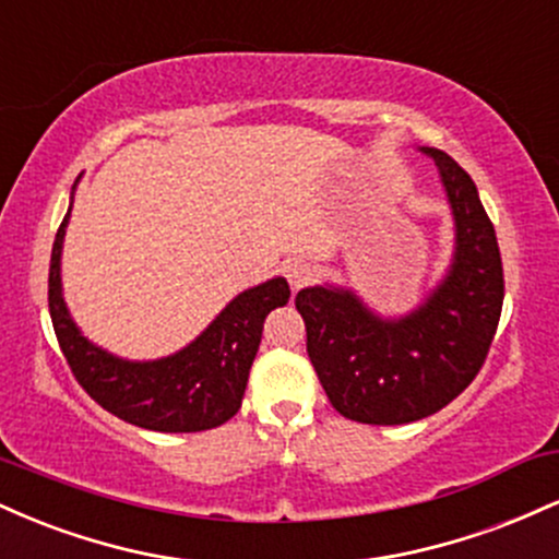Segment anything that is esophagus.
<instances>
[{
    "instance_id": "obj_1",
    "label": "esophagus",
    "mask_w": 559,
    "mask_h": 559,
    "mask_svg": "<svg viewBox=\"0 0 559 559\" xmlns=\"http://www.w3.org/2000/svg\"><path fill=\"white\" fill-rule=\"evenodd\" d=\"M316 265L310 260H288L286 262V278L292 288H301L316 278Z\"/></svg>"
}]
</instances>
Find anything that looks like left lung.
I'll return each mask as SVG.
<instances>
[{
    "label": "left lung",
    "mask_w": 559,
    "mask_h": 559,
    "mask_svg": "<svg viewBox=\"0 0 559 559\" xmlns=\"http://www.w3.org/2000/svg\"><path fill=\"white\" fill-rule=\"evenodd\" d=\"M433 157L454 217V258L409 316L381 318L349 288L297 294L307 355L336 413L368 426H402L439 413L478 376L497 333L504 273L493 226L473 178L447 152Z\"/></svg>",
    "instance_id": "left-lung-1"
}]
</instances>
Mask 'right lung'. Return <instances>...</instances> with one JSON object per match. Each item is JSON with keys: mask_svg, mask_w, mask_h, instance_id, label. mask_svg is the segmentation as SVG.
I'll return each mask as SVG.
<instances>
[{"mask_svg": "<svg viewBox=\"0 0 559 559\" xmlns=\"http://www.w3.org/2000/svg\"><path fill=\"white\" fill-rule=\"evenodd\" d=\"M68 221L70 210L57 228L49 260V316L62 355L86 394L120 420L163 433L207 431L234 418L260 349L262 323L292 297L286 278L241 292L176 355L131 362L88 342L70 318L60 278Z\"/></svg>", "mask_w": 559, "mask_h": 559, "instance_id": "1", "label": "right lung"}]
</instances>
